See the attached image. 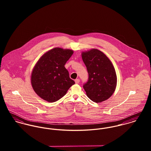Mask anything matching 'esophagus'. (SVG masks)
<instances>
[{
	"mask_svg": "<svg viewBox=\"0 0 151 151\" xmlns=\"http://www.w3.org/2000/svg\"><path fill=\"white\" fill-rule=\"evenodd\" d=\"M75 83H76V84H78L80 83V79H78V78L76 79L75 80Z\"/></svg>",
	"mask_w": 151,
	"mask_h": 151,
	"instance_id": "obj_1",
	"label": "esophagus"
}]
</instances>
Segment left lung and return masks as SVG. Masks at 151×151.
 Wrapping results in <instances>:
<instances>
[{
	"label": "left lung",
	"instance_id": "1",
	"mask_svg": "<svg viewBox=\"0 0 151 151\" xmlns=\"http://www.w3.org/2000/svg\"><path fill=\"white\" fill-rule=\"evenodd\" d=\"M82 59L88 73V81L83 86L87 96L96 103L107 100L117 85V76L111 62L96 49L83 52Z\"/></svg>",
	"mask_w": 151,
	"mask_h": 151
}]
</instances>
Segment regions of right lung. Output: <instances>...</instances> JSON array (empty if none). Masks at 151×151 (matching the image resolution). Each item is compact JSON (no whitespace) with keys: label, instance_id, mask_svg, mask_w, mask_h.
Wrapping results in <instances>:
<instances>
[{"label":"right lung","instance_id":"add662e5","mask_svg":"<svg viewBox=\"0 0 151 151\" xmlns=\"http://www.w3.org/2000/svg\"><path fill=\"white\" fill-rule=\"evenodd\" d=\"M73 53L71 49L55 47L46 52L36 63L31 74V84L43 100L58 101L75 84L65 67Z\"/></svg>","mask_w":151,"mask_h":151}]
</instances>
